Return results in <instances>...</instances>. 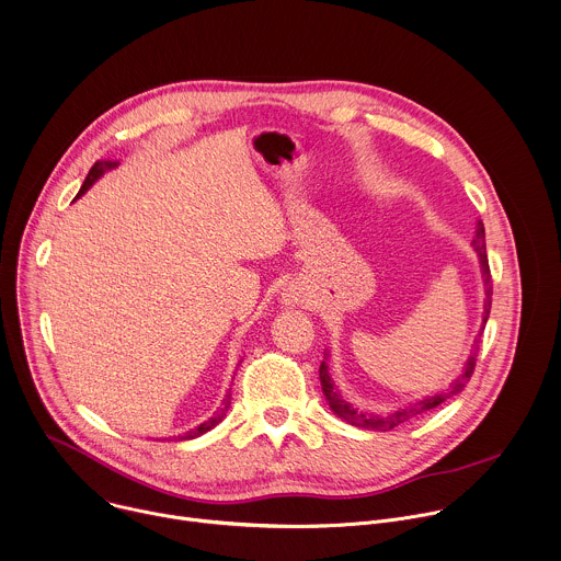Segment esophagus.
Returning a JSON list of instances; mask_svg holds the SVG:
<instances>
[{
  "mask_svg": "<svg viewBox=\"0 0 561 561\" xmlns=\"http://www.w3.org/2000/svg\"><path fill=\"white\" fill-rule=\"evenodd\" d=\"M286 301H288V304H295V301H297V297H295V295H288V299H286Z\"/></svg>",
  "mask_w": 561,
  "mask_h": 561,
  "instance_id": "esophagus-1",
  "label": "esophagus"
}]
</instances>
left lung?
Listing matches in <instances>:
<instances>
[{
    "mask_svg": "<svg viewBox=\"0 0 561 561\" xmlns=\"http://www.w3.org/2000/svg\"><path fill=\"white\" fill-rule=\"evenodd\" d=\"M471 244H473L476 253L480 255V264H482L484 293H486V299H484V323H486L489 310H491V299H493V279H491V268H489V257H486V242H484V227H482V222L478 225V231H476V238H473ZM480 334H482V332H480ZM480 334H478V339H476L473 354L469 356V360H467V365H465V371L449 386V390H445V392H440V394H436V397H427V399H423V401H416L414 405H408V408H403V410H399V412H392L390 416L363 414V412H356L354 408H350V403H345V401L334 392V386H332V379H330V375H328V365H325V363H321V367H319L321 390H323V394H325V399H328L332 412H334L336 416H341L345 423H350V425H354V427H363V430L390 432V430H394V427H399V425L412 421L414 416L434 410L436 405L445 403L449 397H454V394H458V392L465 390V386L469 383V379H471V375H473V369H476V356H478V350H480V347H478Z\"/></svg>",
    "mask_w": 561,
    "mask_h": 561,
    "instance_id": "1",
    "label": "left lung"
}]
</instances>
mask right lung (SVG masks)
I'll return each instance as SVG.
<instances>
[{"mask_svg": "<svg viewBox=\"0 0 561 561\" xmlns=\"http://www.w3.org/2000/svg\"><path fill=\"white\" fill-rule=\"evenodd\" d=\"M118 164V160H96L94 164H92V169L88 171V178H85V182H83V186H81V192H79V196L81 194H85L90 186H92V182L96 180V178H101L107 169H114ZM229 408H231V394H227V399L222 401V405L218 408V412L209 419V421H205L203 425H198L196 430H192V432H186V434H182L180 436V440H190V438H198V436H203L205 432H209V430H214L225 416H227V412H229Z\"/></svg>", "mask_w": 561, "mask_h": 561, "instance_id": "obj_1", "label": "right lung"}]
</instances>
